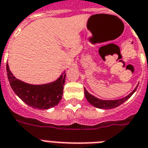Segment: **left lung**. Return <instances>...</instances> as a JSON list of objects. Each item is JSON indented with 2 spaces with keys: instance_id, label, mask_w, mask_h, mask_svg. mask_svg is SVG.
<instances>
[{
  "instance_id": "obj_1",
  "label": "left lung",
  "mask_w": 148,
  "mask_h": 148,
  "mask_svg": "<svg viewBox=\"0 0 148 148\" xmlns=\"http://www.w3.org/2000/svg\"><path fill=\"white\" fill-rule=\"evenodd\" d=\"M138 86V85L136 86V88L132 91L131 93L129 94V95L125 96V97L118 99V100H110V101H107V100H101V99H99L97 97H95L93 95H91V94H89L85 88H84V91H85V95L86 99H87V101L91 105H93L94 107H97V108H100V109L109 110L112 109V108H115V107H118V106H119V105L124 103L125 101H126L133 94L135 93V91H136Z\"/></svg>"
}]
</instances>
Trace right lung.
Segmentation results:
<instances>
[{
    "label": "right lung",
    "instance_id": "1",
    "mask_svg": "<svg viewBox=\"0 0 148 148\" xmlns=\"http://www.w3.org/2000/svg\"><path fill=\"white\" fill-rule=\"evenodd\" d=\"M7 77L16 95L29 107L40 110L49 109L57 105L62 99L65 72L53 82L44 85H31L17 79L7 63Z\"/></svg>",
    "mask_w": 148,
    "mask_h": 148
}]
</instances>
